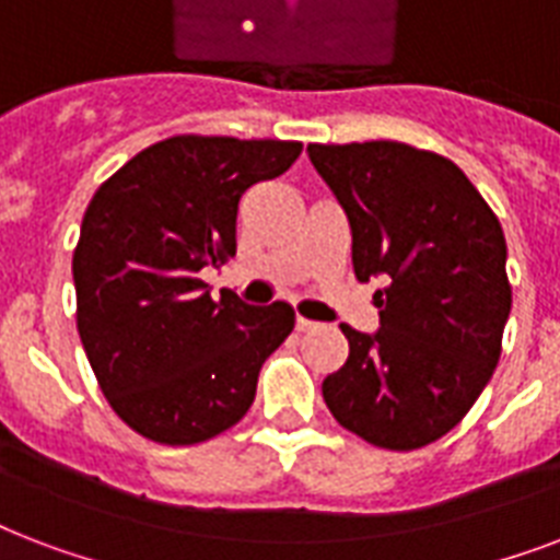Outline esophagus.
<instances>
[{
	"label": "esophagus",
	"instance_id": "obj_1",
	"mask_svg": "<svg viewBox=\"0 0 560 560\" xmlns=\"http://www.w3.org/2000/svg\"><path fill=\"white\" fill-rule=\"evenodd\" d=\"M294 324H298V329H301V332H306V329H315V327H318L315 320L303 318V315H298V320H294Z\"/></svg>",
	"mask_w": 560,
	"mask_h": 560
}]
</instances>
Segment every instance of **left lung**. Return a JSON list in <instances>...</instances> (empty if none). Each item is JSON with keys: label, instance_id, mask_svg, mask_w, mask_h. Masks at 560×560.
I'll return each instance as SVG.
<instances>
[{"label": "left lung", "instance_id": "1", "mask_svg": "<svg viewBox=\"0 0 560 560\" xmlns=\"http://www.w3.org/2000/svg\"><path fill=\"white\" fill-rule=\"evenodd\" d=\"M353 233L380 329L348 336V362L320 385L341 427L385 450H418L456 427L502 353L511 312L505 236L453 160L406 142L310 149Z\"/></svg>", "mask_w": 560, "mask_h": 560}]
</instances>
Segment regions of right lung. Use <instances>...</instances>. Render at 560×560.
<instances>
[{"instance_id": "1", "label": "right lung", "mask_w": 560, "mask_h": 560, "mask_svg": "<svg viewBox=\"0 0 560 560\" xmlns=\"http://www.w3.org/2000/svg\"><path fill=\"white\" fill-rule=\"evenodd\" d=\"M301 142L168 137L95 189L72 254L78 336L119 418L149 441L201 444L240 423L259 368L294 329L285 301H212L198 271L236 254L240 198Z\"/></svg>"}]
</instances>
